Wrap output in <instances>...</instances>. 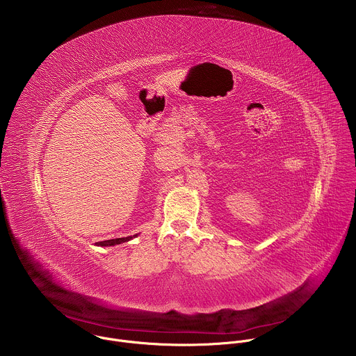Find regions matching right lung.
Instances as JSON below:
<instances>
[{
  "label": "right lung",
  "mask_w": 356,
  "mask_h": 356,
  "mask_svg": "<svg viewBox=\"0 0 356 356\" xmlns=\"http://www.w3.org/2000/svg\"><path fill=\"white\" fill-rule=\"evenodd\" d=\"M137 236V234H136ZM133 237H122V238H113V240H106V241H100L97 243V245H102V247H111V245H116V244H120V243H126L129 240H131Z\"/></svg>",
  "instance_id": "obj_1"
}]
</instances>
